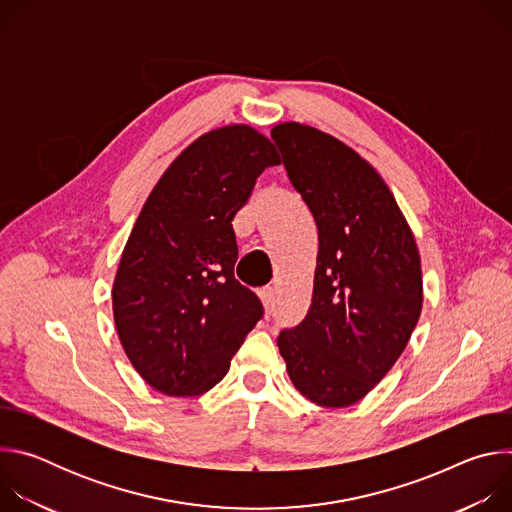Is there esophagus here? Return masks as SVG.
I'll list each match as a JSON object with an SVG mask.
<instances>
[{
	"label": "esophagus",
	"mask_w": 512,
	"mask_h": 512,
	"mask_svg": "<svg viewBox=\"0 0 512 512\" xmlns=\"http://www.w3.org/2000/svg\"><path fill=\"white\" fill-rule=\"evenodd\" d=\"M257 296H259V300H261L263 308H265L267 312H271V310H273V304H275V294H273V287H261V289L257 291Z\"/></svg>",
	"instance_id": "1"
}]
</instances>
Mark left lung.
Instances as JSON below:
<instances>
[{
  "mask_svg": "<svg viewBox=\"0 0 512 512\" xmlns=\"http://www.w3.org/2000/svg\"><path fill=\"white\" fill-rule=\"evenodd\" d=\"M271 137L320 241L310 310L277 346L306 399L348 407L391 371L419 320L417 243L385 180L346 143L296 121Z\"/></svg>",
  "mask_w": 512,
  "mask_h": 512,
  "instance_id": "8db88e82",
  "label": "left lung"
}]
</instances>
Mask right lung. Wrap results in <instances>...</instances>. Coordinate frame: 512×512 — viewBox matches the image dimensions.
Returning <instances> with one entry per match:
<instances>
[{"label":"right lung","mask_w":512,"mask_h":512,"mask_svg":"<svg viewBox=\"0 0 512 512\" xmlns=\"http://www.w3.org/2000/svg\"><path fill=\"white\" fill-rule=\"evenodd\" d=\"M277 164L265 135L225 125L192 141L145 200L111 296L121 346L156 391H210L261 320L259 298L235 279L231 223L261 172Z\"/></svg>","instance_id":"1"}]
</instances>
